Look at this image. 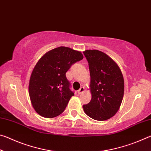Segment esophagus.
I'll use <instances>...</instances> for the list:
<instances>
[{
    "instance_id": "1",
    "label": "esophagus",
    "mask_w": 151,
    "mask_h": 151,
    "mask_svg": "<svg viewBox=\"0 0 151 151\" xmlns=\"http://www.w3.org/2000/svg\"><path fill=\"white\" fill-rule=\"evenodd\" d=\"M84 91H85V87H84V86H81L80 89H79V90L78 91V94H81L83 93Z\"/></svg>"
}]
</instances>
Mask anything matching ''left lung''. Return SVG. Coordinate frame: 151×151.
Instances as JSON below:
<instances>
[{"instance_id":"left-lung-1","label":"left lung","mask_w":151,"mask_h":151,"mask_svg":"<svg viewBox=\"0 0 151 151\" xmlns=\"http://www.w3.org/2000/svg\"><path fill=\"white\" fill-rule=\"evenodd\" d=\"M91 75L90 103L84 104L85 113L96 121H105L119 111L124 95V78L116 63L98 50L83 52Z\"/></svg>"}]
</instances>
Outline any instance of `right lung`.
<instances>
[{
    "instance_id": "obj_1",
    "label": "right lung",
    "mask_w": 151,
    "mask_h": 151,
    "mask_svg": "<svg viewBox=\"0 0 151 151\" xmlns=\"http://www.w3.org/2000/svg\"><path fill=\"white\" fill-rule=\"evenodd\" d=\"M83 58L82 53L60 47L48 51L35 66L29 82V96L33 108L46 118H53L65 111L74 92L66 73Z\"/></svg>"
}]
</instances>
